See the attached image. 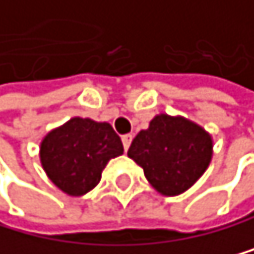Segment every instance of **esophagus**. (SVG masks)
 Here are the masks:
<instances>
[{
  "mask_svg": "<svg viewBox=\"0 0 254 254\" xmlns=\"http://www.w3.org/2000/svg\"><path fill=\"white\" fill-rule=\"evenodd\" d=\"M123 140V147H125V150H128L129 149V145H131V140H132V134H125L122 137Z\"/></svg>",
  "mask_w": 254,
  "mask_h": 254,
  "instance_id": "34e87169",
  "label": "esophagus"
}]
</instances>
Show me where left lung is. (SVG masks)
<instances>
[{
	"label": "left lung",
	"instance_id": "obj_1",
	"mask_svg": "<svg viewBox=\"0 0 254 254\" xmlns=\"http://www.w3.org/2000/svg\"><path fill=\"white\" fill-rule=\"evenodd\" d=\"M128 157L142 168L153 189L174 197L190 189L206 171L213 137L184 117L160 114L132 139Z\"/></svg>",
	"mask_w": 254,
	"mask_h": 254
}]
</instances>
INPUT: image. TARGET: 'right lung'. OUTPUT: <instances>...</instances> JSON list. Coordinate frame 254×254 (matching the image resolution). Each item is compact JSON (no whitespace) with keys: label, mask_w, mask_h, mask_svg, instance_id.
<instances>
[{"label":"right lung","mask_w":254,"mask_h":254,"mask_svg":"<svg viewBox=\"0 0 254 254\" xmlns=\"http://www.w3.org/2000/svg\"><path fill=\"white\" fill-rule=\"evenodd\" d=\"M123 153L122 139L105 122L73 117L43 137V170L62 192L81 197L99 184L109 160Z\"/></svg>","instance_id":"obj_1"}]
</instances>
